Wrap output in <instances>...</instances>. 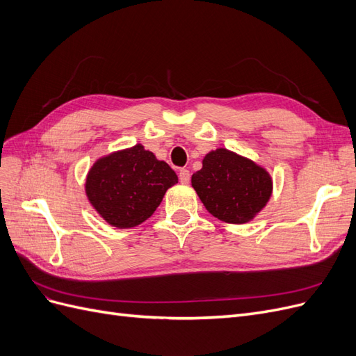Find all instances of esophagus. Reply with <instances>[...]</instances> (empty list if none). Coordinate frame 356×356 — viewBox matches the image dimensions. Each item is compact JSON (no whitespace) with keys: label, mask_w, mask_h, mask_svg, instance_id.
<instances>
[{"label":"esophagus","mask_w":356,"mask_h":356,"mask_svg":"<svg viewBox=\"0 0 356 356\" xmlns=\"http://www.w3.org/2000/svg\"><path fill=\"white\" fill-rule=\"evenodd\" d=\"M179 181L182 182V184H188L190 182V170L188 169L179 170Z\"/></svg>","instance_id":"esophagus-1"}]
</instances>
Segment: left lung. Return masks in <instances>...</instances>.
Here are the masks:
<instances>
[{
    "mask_svg": "<svg viewBox=\"0 0 356 356\" xmlns=\"http://www.w3.org/2000/svg\"><path fill=\"white\" fill-rule=\"evenodd\" d=\"M191 186L208 212L232 224L251 221L272 195V178L266 169L225 148L204 156Z\"/></svg>",
    "mask_w": 356,
    "mask_h": 356,
    "instance_id": "left-lung-1",
    "label": "left lung"
}]
</instances>
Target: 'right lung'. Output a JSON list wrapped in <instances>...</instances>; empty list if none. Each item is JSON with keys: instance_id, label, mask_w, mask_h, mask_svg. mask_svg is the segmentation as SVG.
Here are the masks:
<instances>
[{"instance_id": "add662e5", "label": "right lung", "mask_w": 356, "mask_h": 356, "mask_svg": "<svg viewBox=\"0 0 356 356\" xmlns=\"http://www.w3.org/2000/svg\"><path fill=\"white\" fill-rule=\"evenodd\" d=\"M177 182L166 161L138 144L96 161L86 179V195L106 222L129 229L152 217Z\"/></svg>"}]
</instances>
